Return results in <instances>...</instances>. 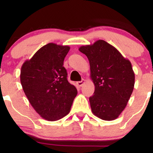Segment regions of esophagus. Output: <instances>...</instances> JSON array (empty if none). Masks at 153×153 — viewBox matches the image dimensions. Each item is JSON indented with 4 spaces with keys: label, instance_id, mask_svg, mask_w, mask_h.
Instances as JSON below:
<instances>
[{
    "label": "esophagus",
    "instance_id": "34e87169",
    "mask_svg": "<svg viewBox=\"0 0 153 153\" xmlns=\"http://www.w3.org/2000/svg\"><path fill=\"white\" fill-rule=\"evenodd\" d=\"M84 82H85V80H82L81 81H79V82H77V85H78L79 87H81L82 85H83Z\"/></svg>",
    "mask_w": 153,
    "mask_h": 153
}]
</instances>
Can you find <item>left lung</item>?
Masks as SVG:
<instances>
[{"instance_id":"left-lung-1","label":"left lung","mask_w":153,"mask_h":153,"mask_svg":"<svg viewBox=\"0 0 153 153\" xmlns=\"http://www.w3.org/2000/svg\"><path fill=\"white\" fill-rule=\"evenodd\" d=\"M85 55L95 86L94 95L89 98L93 113L103 120H114L127 106L134 88L131 62L103 40L91 45Z\"/></svg>"}]
</instances>
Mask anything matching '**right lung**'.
I'll use <instances>...</instances> for the list:
<instances>
[{"label": "right lung", "instance_id": "right-lung-1", "mask_svg": "<svg viewBox=\"0 0 153 153\" xmlns=\"http://www.w3.org/2000/svg\"><path fill=\"white\" fill-rule=\"evenodd\" d=\"M69 50L68 46L47 44L22 65L20 77L24 93L47 119L55 118L59 111L70 109L78 93L67 80L63 67Z\"/></svg>", "mask_w": 153, "mask_h": 153}]
</instances>
